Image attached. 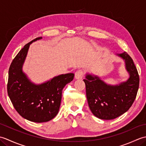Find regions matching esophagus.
<instances>
[{
    "mask_svg": "<svg viewBox=\"0 0 146 146\" xmlns=\"http://www.w3.org/2000/svg\"><path fill=\"white\" fill-rule=\"evenodd\" d=\"M84 71L82 70H78L76 71L75 73V78L76 79H82L84 75Z\"/></svg>",
    "mask_w": 146,
    "mask_h": 146,
    "instance_id": "esophagus-1",
    "label": "esophagus"
}]
</instances>
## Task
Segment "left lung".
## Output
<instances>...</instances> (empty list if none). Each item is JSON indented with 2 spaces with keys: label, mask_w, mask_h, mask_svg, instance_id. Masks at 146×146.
I'll use <instances>...</instances> for the list:
<instances>
[{
  "label": "left lung",
  "mask_w": 146,
  "mask_h": 146,
  "mask_svg": "<svg viewBox=\"0 0 146 146\" xmlns=\"http://www.w3.org/2000/svg\"><path fill=\"white\" fill-rule=\"evenodd\" d=\"M116 55L125 61L129 74L127 81L109 85L89 73L83 80L90 109L100 119H114L126 112L134 103L139 89V76L132 59L126 52Z\"/></svg>",
  "instance_id": "1"
}]
</instances>
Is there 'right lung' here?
I'll use <instances>...</instances> for the list:
<instances>
[{"instance_id":"right-lung-1","label":"right lung","mask_w":146,"mask_h":146,"mask_svg":"<svg viewBox=\"0 0 146 146\" xmlns=\"http://www.w3.org/2000/svg\"><path fill=\"white\" fill-rule=\"evenodd\" d=\"M27 43L12 61L9 70L7 93L15 109L24 119L41 123L51 120L60 109L62 90L74 78V73L58 75L49 81L36 85L31 82L23 71L30 44Z\"/></svg>"}]
</instances>
